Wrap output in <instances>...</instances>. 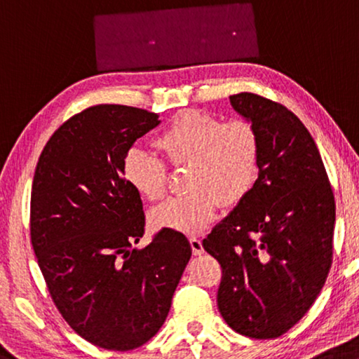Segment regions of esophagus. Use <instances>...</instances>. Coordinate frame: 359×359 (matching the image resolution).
Here are the masks:
<instances>
[{
    "label": "esophagus",
    "instance_id": "1",
    "mask_svg": "<svg viewBox=\"0 0 359 359\" xmlns=\"http://www.w3.org/2000/svg\"><path fill=\"white\" fill-rule=\"evenodd\" d=\"M190 246H191V251L195 255H201L204 252V248H203V243H201L200 238L191 236L190 238Z\"/></svg>",
    "mask_w": 359,
    "mask_h": 359
}]
</instances>
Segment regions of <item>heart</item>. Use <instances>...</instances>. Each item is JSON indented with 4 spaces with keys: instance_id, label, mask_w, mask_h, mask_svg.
Returning <instances> with one entry per match:
<instances>
[{
    "instance_id": "heart-1",
    "label": "heart",
    "mask_w": 359,
    "mask_h": 359,
    "mask_svg": "<svg viewBox=\"0 0 359 359\" xmlns=\"http://www.w3.org/2000/svg\"><path fill=\"white\" fill-rule=\"evenodd\" d=\"M153 145L172 166L187 169L185 195L170 198L151 210L153 229L200 233L215 217L220 201L235 206L252 189L259 170L257 130L246 119H222L184 110L159 133ZM123 175L137 195L158 201L166 191L168 170L158 156L130 149Z\"/></svg>"
}]
</instances>
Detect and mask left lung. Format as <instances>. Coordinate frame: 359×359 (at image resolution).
<instances>
[{
  "label": "left lung",
  "instance_id": "obj_1",
  "mask_svg": "<svg viewBox=\"0 0 359 359\" xmlns=\"http://www.w3.org/2000/svg\"><path fill=\"white\" fill-rule=\"evenodd\" d=\"M259 137V177L203 240L219 260L217 305L251 339H276L297 324L332 264L335 203L320 151L302 121L252 93L230 95Z\"/></svg>",
  "mask_w": 359,
  "mask_h": 359
}]
</instances>
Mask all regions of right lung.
<instances>
[{"label":"right lung","mask_w":359,"mask_h":359,"mask_svg":"<svg viewBox=\"0 0 359 359\" xmlns=\"http://www.w3.org/2000/svg\"><path fill=\"white\" fill-rule=\"evenodd\" d=\"M159 123L142 108L89 107L53 134L33 177L32 246L48 291L73 331L105 350H134L159 331L191 257L170 229L134 248L145 214L123 161Z\"/></svg>","instance_id":"right-lung-1"}]
</instances>
